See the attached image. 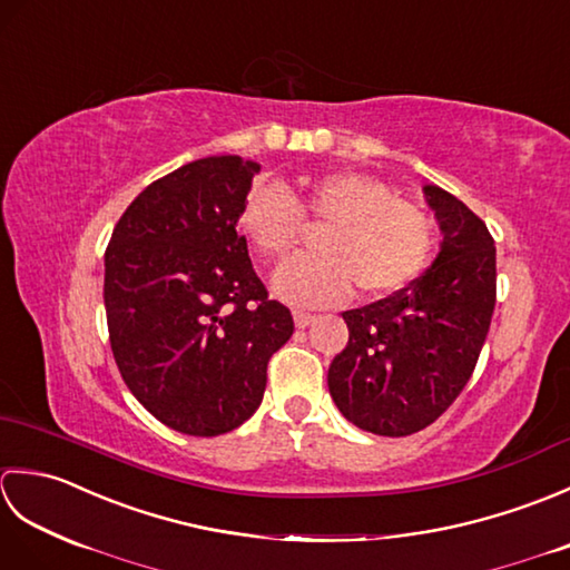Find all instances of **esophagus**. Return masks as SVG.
I'll return each mask as SVG.
<instances>
[{
    "label": "esophagus",
    "mask_w": 570,
    "mask_h": 570,
    "mask_svg": "<svg viewBox=\"0 0 570 570\" xmlns=\"http://www.w3.org/2000/svg\"><path fill=\"white\" fill-rule=\"evenodd\" d=\"M316 321V316L313 313H306V311H294V323L296 328H308V325Z\"/></svg>",
    "instance_id": "34e87169"
}]
</instances>
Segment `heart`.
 I'll return each mask as SVG.
<instances>
[{
	"label": "heart",
	"mask_w": 570,
	"mask_h": 570,
	"mask_svg": "<svg viewBox=\"0 0 570 570\" xmlns=\"http://www.w3.org/2000/svg\"><path fill=\"white\" fill-rule=\"evenodd\" d=\"M304 225L321 227L316 254L274 276V292L301 306L341 304L353 286L360 298L396 294L423 272L435 247L433 217L360 171L304 178L296 193L264 180L239 213V227L264 262H284Z\"/></svg>",
	"instance_id": "heart-1"
}]
</instances>
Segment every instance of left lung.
I'll list each match as a JSON object with an SVG mask.
<instances>
[{
	"label": "left lung",
	"instance_id": "8db88e82",
	"mask_svg": "<svg viewBox=\"0 0 570 570\" xmlns=\"http://www.w3.org/2000/svg\"><path fill=\"white\" fill-rule=\"evenodd\" d=\"M423 193L443 233L439 257L402 292L343 313L350 341L328 370L341 414L392 439L431 426L463 392L498 298L488 225L448 190Z\"/></svg>",
	"mask_w": 570,
	"mask_h": 570
}]
</instances>
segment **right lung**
Instances as JSON below:
<instances>
[{
    "label": "right lung",
    "mask_w": 570,
    "mask_h": 570,
    "mask_svg": "<svg viewBox=\"0 0 570 570\" xmlns=\"http://www.w3.org/2000/svg\"><path fill=\"white\" fill-rule=\"evenodd\" d=\"M259 164L208 156L131 200L105 249L112 355L151 416L220 435L259 409L269 357L294 333L252 269L242 205Z\"/></svg>",
    "instance_id": "1"
}]
</instances>
